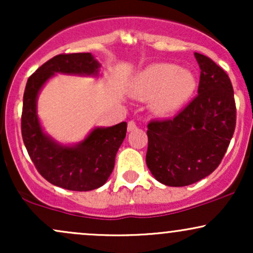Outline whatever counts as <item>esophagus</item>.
I'll list each match as a JSON object with an SVG mask.
<instances>
[{"label":"esophagus","instance_id":"1","mask_svg":"<svg viewBox=\"0 0 253 253\" xmlns=\"http://www.w3.org/2000/svg\"><path fill=\"white\" fill-rule=\"evenodd\" d=\"M127 129H128V132H132V130L136 129V124L134 121H129L128 126H127Z\"/></svg>","mask_w":253,"mask_h":253}]
</instances>
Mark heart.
<instances>
[{
	"label": "heart",
	"mask_w": 253,
	"mask_h": 253,
	"mask_svg": "<svg viewBox=\"0 0 253 253\" xmlns=\"http://www.w3.org/2000/svg\"><path fill=\"white\" fill-rule=\"evenodd\" d=\"M196 81L190 71L169 63H156L144 69L135 78L134 90L150 100L157 114L169 115L181 109L191 97Z\"/></svg>",
	"instance_id": "1"
}]
</instances>
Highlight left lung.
Wrapping results in <instances>:
<instances>
[{
    "label": "left lung",
    "instance_id": "1",
    "mask_svg": "<svg viewBox=\"0 0 253 253\" xmlns=\"http://www.w3.org/2000/svg\"><path fill=\"white\" fill-rule=\"evenodd\" d=\"M201 69L197 96L175 118L147 125L146 164L158 182L184 187L221 163L236 129V102L228 75L196 53Z\"/></svg>",
    "mask_w": 253,
    "mask_h": 253
}]
</instances>
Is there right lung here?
Listing matches in <instances>:
<instances>
[{"label":"right lung","mask_w":253,"mask_h":253,"mask_svg":"<svg viewBox=\"0 0 253 253\" xmlns=\"http://www.w3.org/2000/svg\"><path fill=\"white\" fill-rule=\"evenodd\" d=\"M100 66L91 53L58 54L42 64L26 84L21 115L24 144L40 175L64 189L89 191L102 187L114 169L115 156L126 136L127 124L97 127L75 146L60 145L45 134L40 126L38 94L57 72L97 76Z\"/></svg>","instance_id":"1"}]
</instances>
